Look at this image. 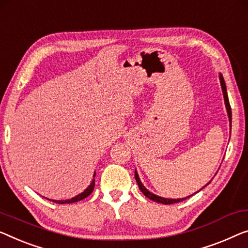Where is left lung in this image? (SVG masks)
Returning a JSON list of instances; mask_svg holds the SVG:
<instances>
[{
  "label": "left lung",
  "instance_id": "8db88e82",
  "mask_svg": "<svg viewBox=\"0 0 248 248\" xmlns=\"http://www.w3.org/2000/svg\"><path fill=\"white\" fill-rule=\"evenodd\" d=\"M219 80H220V86H221V90H223V94H224V101H225V106H226V110H227V113H228V118H230V124H231V129H232V109H231V105H230V100H228V95H227V90H226V84H225V81H224V78L223 76L219 73ZM135 178H136V182L138 184L139 186V189L142 191V194L148 197L151 201L154 202H161V204H165V205H170V204H175V202H183L185 199L189 198L190 196H188L186 198H178V199H170V198H164V197H159V196L155 195L153 193H150L149 190L147 189V188L143 186L142 183L140 182L139 179V176H138V172L137 170H135ZM209 184V183H208ZM207 184V185H208ZM206 185V186H207ZM205 187V186H204ZM202 187V188H204ZM193 196V195H191Z\"/></svg>",
  "mask_w": 248,
  "mask_h": 248
}]
</instances>
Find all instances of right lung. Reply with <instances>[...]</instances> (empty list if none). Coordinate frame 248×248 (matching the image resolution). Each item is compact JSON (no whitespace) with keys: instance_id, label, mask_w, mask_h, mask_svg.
Masks as SVG:
<instances>
[{"instance_id":"add662e5","label":"right lung","mask_w":248,"mask_h":248,"mask_svg":"<svg viewBox=\"0 0 248 248\" xmlns=\"http://www.w3.org/2000/svg\"><path fill=\"white\" fill-rule=\"evenodd\" d=\"M95 176V172H94V175H93V177ZM94 185H95V180H94V178L92 179V182H91V184L89 185V187L87 188L86 190L83 191V193H81V194H79V195H77L76 197H73V198H71V199H66V201H53V199H47V201H52V202H57V204H71V202H79V201H82V199H84L86 197H88L89 195H90L92 191H93V189H94Z\"/></svg>"}]
</instances>
